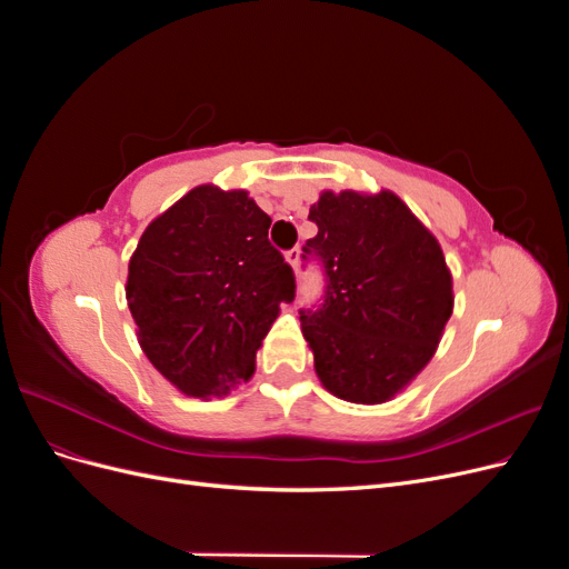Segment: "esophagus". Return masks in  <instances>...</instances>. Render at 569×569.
Instances as JSON below:
<instances>
[{
    "label": "esophagus",
    "mask_w": 569,
    "mask_h": 569,
    "mask_svg": "<svg viewBox=\"0 0 569 569\" xmlns=\"http://www.w3.org/2000/svg\"><path fill=\"white\" fill-rule=\"evenodd\" d=\"M299 261H301V249H299V247L289 249V251H287V263L297 270V268H299Z\"/></svg>",
    "instance_id": "34e87169"
}]
</instances>
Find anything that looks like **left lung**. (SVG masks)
<instances>
[{
    "label": "left lung",
    "mask_w": 569,
    "mask_h": 569,
    "mask_svg": "<svg viewBox=\"0 0 569 569\" xmlns=\"http://www.w3.org/2000/svg\"><path fill=\"white\" fill-rule=\"evenodd\" d=\"M308 220L318 234L301 258L325 272L322 303L299 311L316 372L343 401L385 403L429 363L451 318L441 247L391 192H325Z\"/></svg>",
    "instance_id": "1"
}]
</instances>
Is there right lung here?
Here are the masks:
<instances>
[{"instance_id": "right-lung-1", "label": "right lung", "mask_w": 569, "mask_h": 569, "mask_svg": "<svg viewBox=\"0 0 569 569\" xmlns=\"http://www.w3.org/2000/svg\"><path fill=\"white\" fill-rule=\"evenodd\" d=\"M268 228L242 189L201 184L137 244L126 287L137 337L182 393L209 399L249 380L280 303L295 301V270Z\"/></svg>"}]
</instances>
